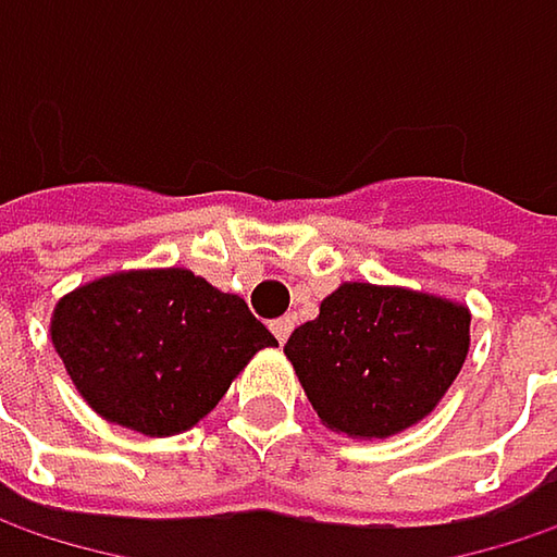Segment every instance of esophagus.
<instances>
[{
  "mask_svg": "<svg viewBox=\"0 0 557 557\" xmlns=\"http://www.w3.org/2000/svg\"><path fill=\"white\" fill-rule=\"evenodd\" d=\"M271 332H274V338H277L280 345H286V338L293 332V319H274L271 322Z\"/></svg>",
  "mask_w": 557,
  "mask_h": 557,
  "instance_id": "obj_1",
  "label": "esophagus"
}]
</instances>
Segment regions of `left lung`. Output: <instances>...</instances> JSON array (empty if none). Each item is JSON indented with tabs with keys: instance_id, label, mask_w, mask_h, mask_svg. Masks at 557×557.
Wrapping results in <instances>:
<instances>
[{
	"instance_id": "8db88e82",
	"label": "left lung",
	"mask_w": 557,
	"mask_h": 557,
	"mask_svg": "<svg viewBox=\"0 0 557 557\" xmlns=\"http://www.w3.org/2000/svg\"><path fill=\"white\" fill-rule=\"evenodd\" d=\"M468 329L471 312L458 302L345 283L283 351L329 429L387 438L429 416L455 384L471 345Z\"/></svg>"
}]
</instances>
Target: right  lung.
<instances>
[{
  "instance_id": "right-lung-1",
  "label": "right lung",
  "mask_w": 557,
  "mask_h": 557,
  "mask_svg": "<svg viewBox=\"0 0 557 557\" xmlns=\"http://www.w3.org/2000/svg\"><path fill=\"white\" fill-rule=\"evenodd\" d=\"M51 338L83 399L145 435L196 425L261 348L277 345L242 296L180 268L73 289L57 302Z\"/></svg>"
}]
</instances>
